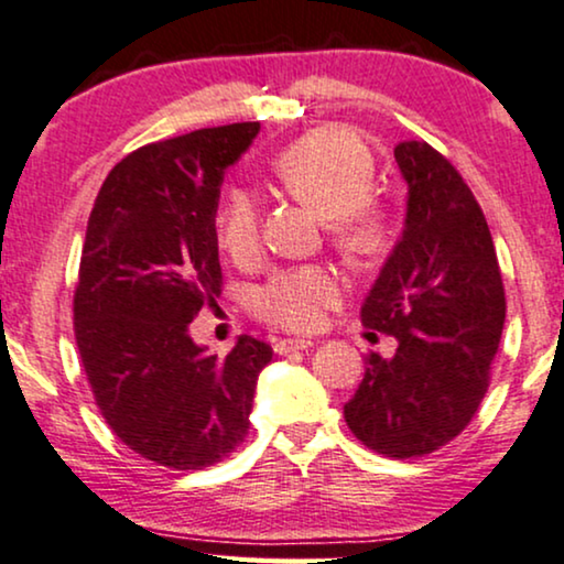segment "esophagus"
I'll list each match as a JSON object with an SVG mask.
<instances>
[{
  "label": "esophagus",
  "instance_id": "1",
  "mask_svg": "<svg viewBox=\"0 0 564 564\" xmlns=\"http://www.w3.org/2000/svg\"><path fill=\"white\" fill-rule=\"evenodd\" d=\"M308 347H314V339H280V343H274V352L276 356H290V352L308 350Z\"/></svg>",
  "mask_w": 564,
  "mask_h": 564
}]
</instances>
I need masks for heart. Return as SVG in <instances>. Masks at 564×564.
Instances as JSON below:
<instances>
[{"mask_svg":"<svg viewBox=\"0 0 564 564\" xmlns=\"http://www.w3.org/2000/svg\"><path fill=\"white\" fill-rule=\"evenodd\" d=\"M274 175L284 191L329 219L332 232L358 261H373L389 246V217L368 196L377 166L368 149L347 130L326 128L297 138L276 156ZM259 198L248 191H229L217 214L219 246L235 261L259 256ZM343 297V276L324 263H303L276 271L256 293L253 308L263 322L290 332L322 326L326 311Z\"/></svg>","mask_w":564,"mask_h":564,"instance_id":"obj_1","label":"heart"}]
</instances>
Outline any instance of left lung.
I'll return each instance as SVG.
<instances>
[{"label": "left lung", "instance_id": "8db88e82", "mask_svg": "<svg viewBox=\"0 0 564 564\" xmlns=\"http://www.w3.org/2000/svg\"><path fill=\"white\" fill-rule=\"evenodd\" d=\"M408 185L405 219L360 322L398 339L371 352L345 421L366 447L421 457L468 426L489 387L505 326L495 240L470 187L423 141L394 145Z\"/></svg>", "mask_w": 564, "mask_h": 564}]
</instances>
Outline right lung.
<instances>
[{
	"label": "right lung",
	"mask_w": 564,
	"mask_h": 564,
	"mask_svg": "<svg viewBox=\"0 0 564 564\" xmlns=\"http://www.w3.org/2000/svg\"><path fill=\"white\" fill-rule=\"evenodd\" d=\"M259 122L196 130L124 156L104 180L80 256L75 339L104 419L130 449L175 470L246 436L271 347L242 335L225 358L191 337L219 295V191Z\"/></svg>",
	"instance_id": "add662e5"
}]
</instances>
